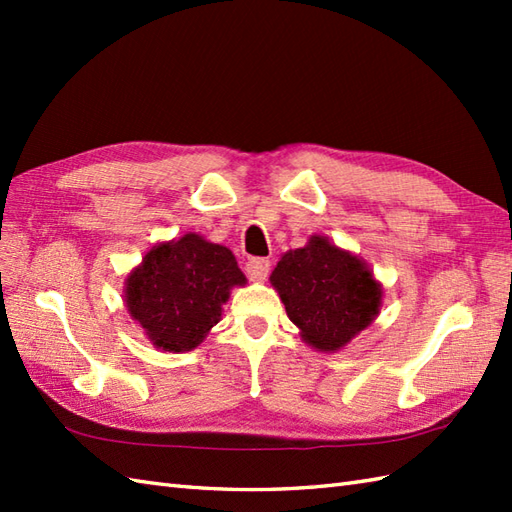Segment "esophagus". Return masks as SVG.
Listing matches in <instances>:
<instances>
[{
  "instance_id": "obj_1",
  "label": "esophagus",
  "mask_w": 512,
  "mask_h": 512,
  "mask_svg": "<svg viewBox=\"0 0 512 512\" xmlns=\"http://www.w3.org/2000/svg\"><path fill=\"white\" fill-rule=\"evenodd\" d=\"M270 273V262L262 257H253L246 262V275L253 281H264Z\"/></svg>"
}]
</instances>
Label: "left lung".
<instances>
[{"label":"left lung","instance_id":"1","mask_svg":"<svg viewBox=\"0 0 512 512\" xmlns=\"http://www.w3.org/2000/svg\"><path fill=\"white\" fill-rule=\"evenodd\" d=\"M290 321L314 350L334 352L376 319L383 290L361 259L321 235L290 250L270 275Z\"/></svg>","mask_w":512,"mask_h":512}]
</instances>
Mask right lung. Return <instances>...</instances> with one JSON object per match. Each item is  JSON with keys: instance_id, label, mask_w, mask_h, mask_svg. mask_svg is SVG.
Returning a JSON list of instances; mask_svg holds the SVG:
<instances>
[{"instance_id": "right-lung-1", "label": "right lung", "mask_w": 512, "mask_h": 512, "mask_svg": "<svg viewBox=\"0 0 512 512\" xmlns=\"http://www.w3.org/2000/svg\"><path fill=\"white\" fill-rule=\"evenodd\" d=\"M246 284L231 250L189 233L149 250L127 277L132 317L165 352H189L222 317L233 286Z\"/></svg>"}]
</instances>
